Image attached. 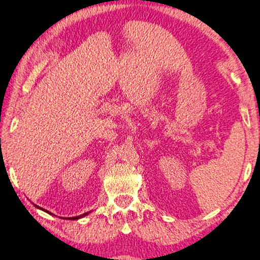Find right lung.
I'll list each match as a JSON object with an SVG mask.
<instances>
[{
    "label": "right lung",
    "instance_id": "1",
    "mask_svg": "<svg viewBox=\"0 0 260 260\" xmlns=\"http://www.w3.org/2000/svg\"><path fill=\"white\" fill-rule=\"evenodd\" d=\"M37 207V205H36ZM39 208V207H38ZM39 209H42V208H39ZM50 214V212H49ZM86 215H88V212H86V214H83V215H80V216H75V217H69V220H77V218H81V217H83V216H86Z\"/></svg>",
    "mask_w": 260,
    "mask_h": 260
}]
</instances>
